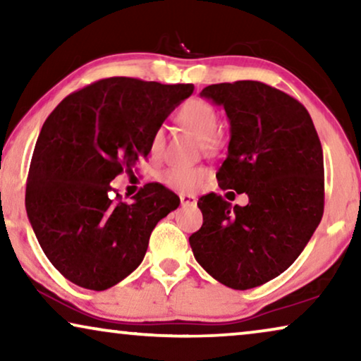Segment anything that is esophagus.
Returning a JSON list of instances; mask_svg holds the SVG:
<instances>
[{
  "instance_id": "esophagus-1",
  "label": "esophagus",
  "mask_w": 361,
  "mask_h": 361,
  "mask_svg": "<svg viewBox=\"0 0 361 361\" xmlns=\"http://www.w3.org/2000/svg\"><path fill=\"white\" fill-rule=\"evenodd\" d=\"M179 197H180V204L184 205V207H194L197 204L195 195H192V194H180Z\"/></svg>"
}]
</instances>
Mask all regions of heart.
I'll return each instance as SVG.
<instances>
[{"mask_svg":"<svg viewBox=\"0 0 361 361\" xmlns=\"http://www.w3.org/2000/svg\"><path fill=\"white\" fill-rule=\"evenodd\" d=\"M177 120L180 121V125L189 128L190 131H194L197 136L204 140L205 149H212L215 146V135L219 131V113L210 103L204 100H190L180 108ZM149 149L152 156L161 154L164 149V131L156 130L152 133ZM207 176H209V171L202 166H174L162 172L161 182H164L171 189L190 192L195 190L207 179Z\"/></svg>","mask_w":361,"mask_h":361,"instance_id":"b5f03b06","label":"heart"}]
</instances>
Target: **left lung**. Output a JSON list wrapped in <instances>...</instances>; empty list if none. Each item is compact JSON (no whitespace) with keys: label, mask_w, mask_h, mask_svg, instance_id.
I'll return each instance as SVG.
<instances>
[{"label":"left lung","mask_w":361,"mask_h":361,"mask_svg":"<svg viewBox=\"0 0 361 361\" xmlns=\"http://www.w3.org/2000/svg\"><path fill=\"white\" fill-rule=\"evenodd\" d=\"M200 97L224 106L230 121L219 185L245 192L250 202L200 197L204 224L190 248L219 283L251 289L284 273L322 220V146L302 103L263 82L215 83Z\"/></svg>","instance_id":"1"}]
</instances>
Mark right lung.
<instances>
[{"label":"right lung","instance_id":"add662e5","mask_svg":"<svg viewBox=\"0 0 361 361\" xmlns=\"http://www.w3.org/2000/svg\"><path fill=\"white\" fill-rule=\"evenodd\" d=\"M192 92V83L103 78L47 116L29 167L26 212L42 251L71 283L92 290L120 283L141 264L157 221L179 207L157 182L133 202L111 197L110 182L146 159L152 133Z\"/></svg>","mask_w":361,"mask_h":361}]
</instances>
